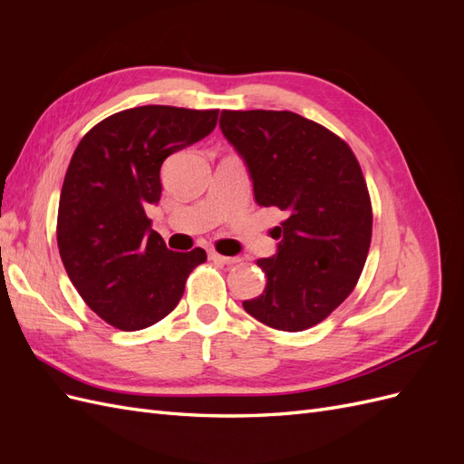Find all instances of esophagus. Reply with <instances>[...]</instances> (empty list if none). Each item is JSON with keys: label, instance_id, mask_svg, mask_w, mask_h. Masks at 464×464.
<instances>
[{"label": "esophagus", "instance_id": "esophagus-1", "mask_svg": "<svg viewBox=\"0 0 464 464\" xmlns=\"http://www.w3.org/2000/svg\"><path fill=\"white\" fill-rule=\"evenodd\" d=\"M208 257L213 259V261H217V263H222V265H236V263H240V257H227V256L217 254V251H210Z\"/></svg>", "mask_w": 464, "mask_h": 464}]
</instances>
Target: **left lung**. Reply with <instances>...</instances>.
Segmentation results:
<instances>
[{
	"label": "left lung",
	"instance_id": "obj_1",
	"mask_svg": "<svg viewBox=\"0 0 464 464\" xmlns=\"http://www.w3.org/2000/svg\"><path fill=\"white\" fill-rule=\"evenodd\" d=\"M220 131L244 160L259 207H278L275 256L259 259L261 296L244 310L278 331H304L341 305L372 242V205L354 152L294 111L224 110Z\"/></svg>",
	"mask_w": 464,
	"mask_h": 464
}]
</instances>
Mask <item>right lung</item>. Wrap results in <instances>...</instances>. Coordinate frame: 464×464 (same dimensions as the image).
Segmentation results:
<instances>
[{
	"instance_id": "obj_1",
	"label": "right lung",
	"mask_w": 464,
	"mask_h": 464,
	"mask_svg": "<svg viewBox=\"0 0 464 464\" xmlns=\"http://www.w3.org/2000/svg\"><path fill=\"white\" fill-rule=\"evenodd\" d=\"M218 110L139 106L102 120L81 139L63 179L58 247L91 310L121 331H139L178 305L205 249H168L145 208L162 195L170 154L215 130Z\"/></svg>"
}]
</instances>
